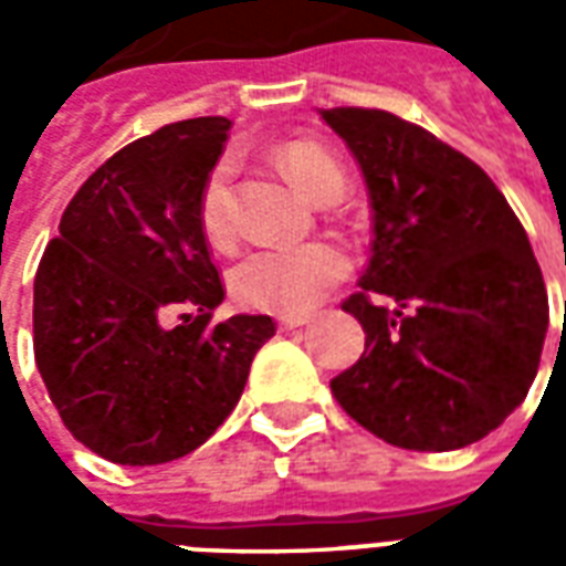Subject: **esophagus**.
Segmentation results:
<instances>
[{
	"mask_svg": "<svg viewBox=\"0 0 566 566\" xmlns=\"http://www.w3.org/2000/svg\"><path fill=\"white\" fill-rule=\"evenodd\" d=\"M303 324H308V315H282L279 318L282 331H294V327H303Z\"/></svg>",
	"mask_w": 566,
	"mask_h": 566,
	"instance_id": "34e87169",
	"label": "esophagus"
}]
</instances>
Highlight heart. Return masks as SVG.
Segmentation results:
<instances>
[{"label": "heart", "mask_w": 566, "mask_h": 566, "mask_svg": "<svg viewBox=\"0 0 566 566\" xmlns=\"http://www.w3.org/2000/svg\"><path fill=\"white\" fill-rule=\"evenodd\" d=\"M279 163L308 199L324 202L331 193L345 190V172L339 160L318 142L294 139L279 148ZM227 166L211 169L199 197V227L209 242L221 245L230 239V214H227ZM348 272V260L339 248L327 242L308 245H260L230 270V291L248 308L275 312V315H300L318 303L321 296L339 284Z\"/></svg>", "instance_id": "heart-1"}]
</instances>
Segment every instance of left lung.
Segmentation results:
<instances>
[{
	"instance_id": "obj_1",
	"label": "left lung",
	"mask_w": 566,
	"mask_h": 566,
	"mask_svg": "<svg viewBox=\"0 0 566 566\" xmlns=\"http://www.w3.org/2000/svg\"><path fill=\"white\" fill-rule=\"evenodd\" d=\"M321 117L355 154L373 206V258L343 303L367 345L331 381L333 397L400 449L479 442L522 406L546 339V284L522 221L470 157L424 127L379 108Z\"/></svg>"
}]
</instances>
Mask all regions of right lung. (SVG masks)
Returning a JSON list of instances; mask_svg holds the SVG:
<instances>
[{"label":"right lung","mask_w":566,"mask_h":566,"mask_svg":"<svg viewBox=\"0 0 566 566\" xmlns=\"http://www.w3.org/2000/svg\"><path fill=\"white\" fill-rule=\"evenodd\" d=\"M230 120L190 117L120 148L81 185L44 248L32 343L69 433L99 458H185L245 391L270 315L209 324L223 284L199 197Z\"/></svg>","instance_id":"add662e5"}]
</instances>
